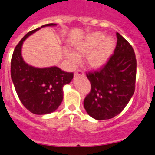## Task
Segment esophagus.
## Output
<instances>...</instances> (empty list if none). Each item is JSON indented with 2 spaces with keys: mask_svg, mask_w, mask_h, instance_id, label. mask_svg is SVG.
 <instances>
[{
  "mask_svg": "<svg viewBox=\"0 0 155 155\" xmlns=\"http://www.w3.org/2000/svg\"><path fill=\"white\" fill-rule=\"evenodd\" d=\"M82 75H84V72L82 71H81V70H77L74 72V77L82 76Z\"/></svg>",
  "mask_w": 155,
  "mask_h": 155,
  "instance_id": "34e87169",
  "label": "esophagus"
}]
</instances>
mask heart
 Returning <instances> with one entry per match:
<instances>
[{
    "label": "heart",
    "mask_w": 155,
    "mask_h": 155,
    "mask_svg": "<svg viewBox=\"0 0 155 155\" xmlns=\"http://www.w3.org/2000/svg\"><path fill=\"white\" fill-rule=\"evenodd\" d=\"M114 41L110 37L104 38L100 32L91 34L75 45L78 55H85V63L88 67L98 69L107 63L114 49ZM67 57L70 63L74 64L79 61L76 53L67 51Z\"/></svg>",
    "instance_id": "obj_1"
}]
</instances>
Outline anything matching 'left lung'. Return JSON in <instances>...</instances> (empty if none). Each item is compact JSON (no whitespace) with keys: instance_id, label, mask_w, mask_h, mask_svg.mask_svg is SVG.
<instances>
[{"instance_id":"8db88e82","label":"left lung","mask_w":155,"mask_h":155,"mask_svg":"<svg viewBox=\"0 0 155 155\" xmlns=\"http://www.w3.org/2000/svg\"><path fill=\"white\" fill-rule=\"evenodd\" d=\"M114 54L100 70L86 72L91 90L84 100L87 113L96 120L115 117L126 107L135 92L137 59L129 42L117 33Z\"/></svg>"}]
</instances>
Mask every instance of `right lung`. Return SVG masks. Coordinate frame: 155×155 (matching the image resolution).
Here are the masks:
<instances>
[{
  "label": "right lung",
  "mask_w": 155,
  "mask_h": 155,
  "mask_svg": "<svg viewBox=\"0 0 155 155\" xmlns=\"http://www.w3.org/2000/svg\"><path fill=\"white\" fill-rule=\"evenodd\" d=\"M50 26L55 24L43 25L27 33L15 48L11 60V77L17 95L22 105L34 114L55 111L63 101V87L74 78L72 72H65L57 67L36 68L22 59L23 41L41 27Z\"/></svg>",
  "instance_id": "right-lung-1"
}]
</instances>
